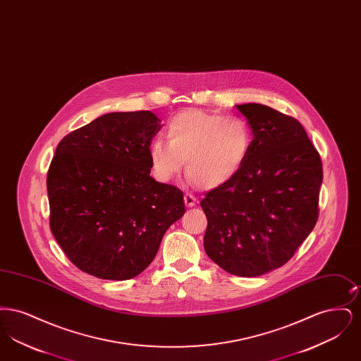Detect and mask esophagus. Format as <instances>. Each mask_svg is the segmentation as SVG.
<instances>
[{
    "label": "esophagus",
    "mask_w": 361,
    "mask_h": 361,
    "mask_svg": "<svg viewBox=\"0 0 361 361\" xmlns=\"http://www.w3.org/2000/svg\"><path fill=\"white\" fill-rule=\"evenodd\" d=\"M196 202H197V199H196L193 195H190V193H185V195H184V203H185V206L193 207L196 204Z\"/></svg>",
    "instance_id": "esophagus-1"
}]
</instances>
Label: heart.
Wrapping results in <instances>:
<instances>
[{"label":"heart","mask_w":361,"mask_h":361,"mask_svg":"<svg viewBox=\"0 0 361 361\" xmlns=\"http://www.w3.org/2000/svg\"><path fill=\"white\" fill-rule=\"evenodd\" d=\"M168 140L157 137L150 145L155 178L171 181L185 169L192 183L206 189L219 188L240 172L252 146V134L240 118L184 109L166 127Z\"/></svg>","instance_id":"b5f03b06"}]
</instances>
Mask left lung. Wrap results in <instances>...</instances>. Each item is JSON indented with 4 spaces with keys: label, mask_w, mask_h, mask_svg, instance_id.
<instances>
[{
    "label": "left lung",
    "mask_w": 361,
    "mask_h": 361,
    "mask_svg": "<svg viewBox=\"0 0 361 361\" xmlns=\"http://www.w3.org/2000/svg\"><path fill=\"white\" fill-rule=\"evenodd\" d=\"M253 140L240 172L207 192V256L226 272L255 277L283 267L319 215L321 155L295 118L262 104L237 105Z\"/></svg>",
    "instance_id": "obj_1"
}]
</instances>
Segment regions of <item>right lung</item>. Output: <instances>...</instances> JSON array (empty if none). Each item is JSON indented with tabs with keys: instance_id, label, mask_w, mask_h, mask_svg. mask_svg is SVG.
I'll use <instances>...</instances> for the list:
<instances>
[{
	"instance_id": "add662e5",
	"label": "right lung",
	"mask_w": 361,
	"mask_h": 361,
	"mask_svg": "<svg viewBox=\"0 0 361 361\" xmlns=\"http://www.w3.org/2000/svg\"><path fill=\"white\" fill-rule=\"evenodd\" d=\"M159 123L150 111L112 112L58 143L47 173L50 228L82 272L135 277L184 215L183 192L150 176Z\"/></svg>"
}]
</instances>
